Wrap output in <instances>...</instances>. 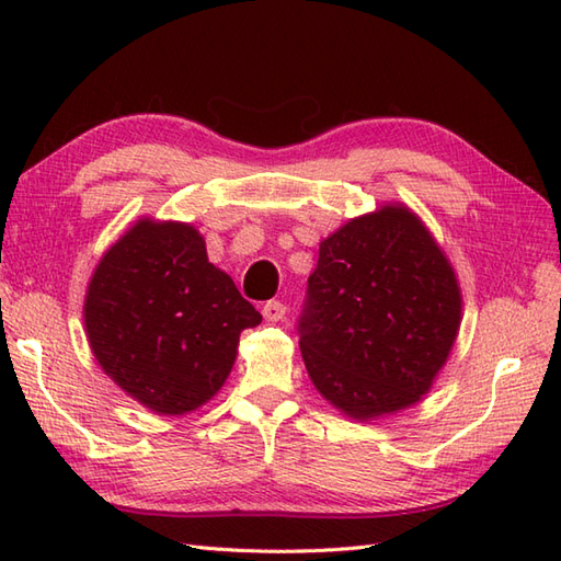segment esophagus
Masks as SVG:
<instances>
[{"mask_svg": "<svg viewBox=\"0 0 561 561\" xmlns=\"http://www.w3.org/2000/svg\"><path fill=\"white\" fill-rule=\"evenodd\" d=\"M262 316H265L267 323H279V320L287 316V306L282 301H267L262 306Z\"/></svg>", "mask_w": 561, "mask_h": 561, "instance_id": "1", "label": "esophagus"}]
</instances>
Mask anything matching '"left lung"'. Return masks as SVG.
Returning <instances> with one entry per match:
<instances>
[{"label":"left lung","mask_w":561,"mask_h":561,"mask_svg":"<svg viewBox=\"0 0 561 561\" xmlns=\"http://www.w3.org/2000/svg\"><path fill=\"white\" fill-rule=\"evenodd\" d=\"M462 294L416 214L388 202L320 241L301 313V356L316 390L356 422L420 402L444 368Z\"/></svg>","instance_id":"1"}]
</instances>
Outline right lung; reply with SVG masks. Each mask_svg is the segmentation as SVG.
<instances>
[{"label": "right lung", "instance_id": "1", "mask_svg": "<svg viewBox=\"0 0 561 561\" xmlns=\"http://www.w3.org/2000/svg\"><path fill=\"white\" fill-rule=\"evenodd\" d=\"M214 267L193 224L139 219L105 250L83 299L99 366L153 414L195 412L229 378L238 337L260 325Z\"/></svg>", "mask_w": 561, "mask_h": 561}]
</instances>
